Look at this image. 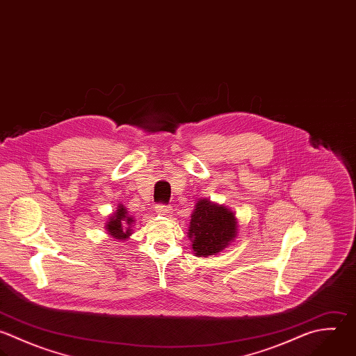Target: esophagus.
Segmentation results:
<instances>
[{"instance_id":"esophagus-1","label":"esophagus","mask_w":356,"mask_h":356,"mask_svg":"<svg viewBox=\"0 0 356 356\" xmlns=\"http://www.w3.org/2000/svg\"><path fill=\"white\" fill-rule=\"evenodd\" d=\"M156 211H157V213H160V214L167 216V214H171V213H172V209H171V206H170V204L159 203V204H156Z\"/></svg>"}]
</instances>
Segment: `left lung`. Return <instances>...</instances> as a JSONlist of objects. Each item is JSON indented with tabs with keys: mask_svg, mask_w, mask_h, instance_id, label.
Wrapping results in <instances>:
<instances>
[{
	"mask_svg": "<svg viewBox=\"0 0 356 356\" xmlns=\"http://www.w3.org/2000/svg\"><path fill=\"white\" fill-rule=\"evenodd\" d=\"M236 235V220L232 211L209 200H199L192 213L189 238L196 256L216 254Z\"/></svg>",
	"mask_w": 356,
	"mask_h": 356,
	"instance_id": "obj_1",
	"label": "left lung"
}]
</instances>
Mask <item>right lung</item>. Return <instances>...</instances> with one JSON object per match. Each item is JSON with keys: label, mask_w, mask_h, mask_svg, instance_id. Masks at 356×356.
Returning <instances> with one entry per match:
<instances>
[{"label": "right lung", "mask_w": 356, "mask_h": 356, "mask_svg": "<svg viewBox=\"0 0 356 356\" xmlns=\"http://www.w3.org/2000/svg\"><path fill=\"white\" fill-rule=\"evenodd\" d=\"M134 220L128 216L127 209L124 206H118V210L114 213V216L110 217V221L107 222V231L111 236L117 239H125L131 235V224Z\"/></svg>", "instance_id": "right-lung-1"}]
</instances>
